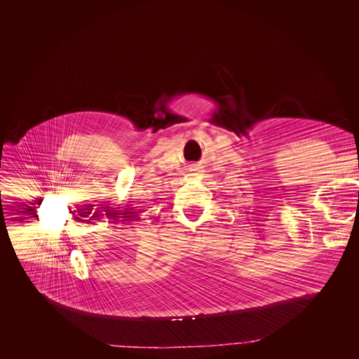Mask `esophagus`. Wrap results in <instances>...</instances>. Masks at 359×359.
I'll list each match as a JSON object with an SVG mask.
<instances>
[{"instance_id":"1","label":"esophagus","mask_w":359,"mask_h":359,"mask_svg":"<svg viewBox=\"0 0 359 359\" xmlns=\"http://www.w3.org/2000/svg\"><path fill=\"white\" fill-rule=\"evenodd\" d=\"M199 169H201V168H198V166H193V168H191L193 172H199Z\"/></svg>"}]
</instances>
